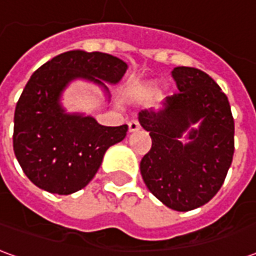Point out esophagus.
<instances>
[{
  "instance_id": "1",
  "label": "esophagus",
  "mask_w": 256,
  "mask_h": 256,
  "mask_svg": "<svg viewBox=\"0 0 256 256\" xmlns=\"http://www.w3.org/2000/svg\"><path fill=\"white\" fill-rule=\"evenodd\" d=\"M138 130H140L138 120H132V122H128V132H130V133L138 132Z\"/></svg>"
}]
</instances>
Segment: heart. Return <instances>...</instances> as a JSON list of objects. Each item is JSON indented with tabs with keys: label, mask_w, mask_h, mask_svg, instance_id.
Segmentation results:
<instances>
[{
	"label": "heart",
	"mask_w": 256,
	"mask_h": 256,
	"mask_svg": "<svg viewBox=\"0 0 256 256\" xmlns=\"http://www.w3.org/2000/svg\"><path fill=\"white\" fill-rule=\"evenodd\" d=\"M160 90V84L156 80H146L130 86L128 90V98L132 101H148L154 98Z\"/></svg>",
	"instance_id": "obj_1"
}]
</instances>
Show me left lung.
<instances>
[{
  "instance_id": "left-lung-1",
  "label": "left lung",
  "mask_w": 256,
  "mask_h": 256,
  "mask_svg": "<svg viewBox=\"0 0 256 256\" xmlns=\"http://www.w3.org/2000/svg\"><path fill=\"white\" fill-rule=\"evenodd\" d=\"M172 75L180 93L167 97L159 111L138 114L152 138L140 170L164 206L190 211L208 203L225 181L234 152V120L228 97L210 75L193 67L174 68ZM196 122L200 124L193 129Z\"/></svg>"
}]
</instances>
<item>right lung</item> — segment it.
<instances>
[{"instance_id": "1", "label": "right lung", "mask_w": 256, "mask_h": 256, "mask_svg": "<svg viewBox=\"0 0 256 256\" xmlns=\"http://www.w3.org/2000/svg\"><path fill=\"white\" fill-rule=\"evenodd\" d=\"M128 70L120 58L101 52L70 50L36 70L14 110V150L20 167L38 188L71 194L93 180L106 150L126 137L128 124L101 126L94 118L67 114L60 97L74 79L101 86L118 84Z\"/></svg>"}]
</instances>
